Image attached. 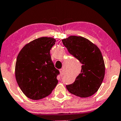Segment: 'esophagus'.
<instances>
[{
	"mask_svg": "<svg viewBox=\"0 0 121 121\" xmlns=\"http://www.w3.org/2000/svg\"><path fill=\"white\" fill-rule=\"evenodd\" d=\"M60 75L61 76H63V75L64 74V70L62 69H60Z\"/></svg>",
	"mask_w": 121,
	"mask_h": 121,
	"instance_id": "esophagus-1",
	"label": "esophagus"
}]
</instances>
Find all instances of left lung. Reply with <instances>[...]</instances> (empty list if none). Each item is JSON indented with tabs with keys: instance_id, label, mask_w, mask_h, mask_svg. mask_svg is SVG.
Masks as SVG:
<instances>
[{
	"instance_id": "left-lung-1",
	"label": "left lung",
	"mask_w": 121,
	"mask_h": 121,
	"mask_svg": "<svg viewBox=\"0 0 121 121\" xmlns=\"http://www.w3.org/2000/svg\"><path fill=\"white\" fill-rule=\"evenodd\" d=\"M68 52L82 64L81 73L73 84L66 86L70 93L86 98L96 93L104 76L105 66L99 48L85 37L70 36L62 40Z\"/></svg>"
}]
</instances>
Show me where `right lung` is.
Returning <instances> with one entry per match:
<instances>
[{
	"mask_svg": "<svg viewBox=\"0 0 121 121\" xmlns=\"http://www.w3.org/2000/svg\"><path fill=\"white\" fill-rule=\"evenodd\" d=\"M55 42L52 37L36 39L26 44L17 57L16 81L23 93L30 99L45 98L57 84V76L60 72L55 67L50 55Z\"/></svg>",
	"mask_w": 121,
	"mask_h": 121,
	"instance_id": "add662e5",
	"label": "right lung"
}]
</instances>
